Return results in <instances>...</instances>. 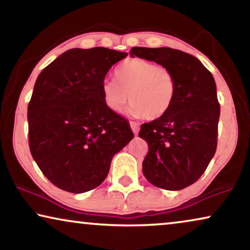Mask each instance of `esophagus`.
I'll list each match as a JSON object with an SVG mask.
<instances>
[{"mask_svg":"<svg viewBox=\"0 0 250 250\" xmlns=\"http://www.w3.org/2000/svg\"><path fill=\"white\" fill-rule=\"evenodd\" d=\"M129 125H131V128H132L133 133H134V134H138V132H139V129H140V124H139V123L129 122Z\"/></svg>","mask_w":250,"mask_h":250,"instance_id":"esophagus-1","label":"esophagus"}]
</instances>
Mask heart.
Masks as SVG:
<instances>
[{"label":"heart","instance_id":"obj_1","mask_svg":"<svg viewBox=\"0 0 250 250\" xmlns=\"http://www.w3.org/2000/svg\"><path fill=\"white\" fill-rule=\"evenodd\" d=\"M115 80L101 84L104 104L114 112L124 110L129 95L131 114L152 121L165 116L175 101V76L167 67L152 61L126 60L115 69Z\"/></svg>","mask_w":250,"mask_h":250}]
</instances>
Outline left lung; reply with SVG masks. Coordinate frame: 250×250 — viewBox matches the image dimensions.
<instances>
[{"label":"left lung","mask_w":250,"mask_h":250,"mask_svg":"<svg viewBox=\"0 0 250 250\" xmlns=\"http://www.w3.org/2000/svg\"><path fill=\"white\" fill-rule=\"evenodd\" d=\"M132 57L155 61L175 76L177 93L165 116L141 125L148 143L143 175L153 186L181 190L206 170L217 146L220 104L209 70L183 51L170 47H132Z\"/></svg>","instance_id":"obj_1"}]
</instances>
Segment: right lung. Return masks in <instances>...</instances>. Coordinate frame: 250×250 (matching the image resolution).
I'll list each match as a JSON object with an SVG mask.
<instances>
[{
    "mask_svg": "<svg viewBox=\"0 0 250 250\" xmlns=\"http://www.w3.org/2000/svg\"><path fill=\"white\" fill-rule=\"evenodd\" d=\"M126 57L105 47L70 49L37 77L27 109L29 149L61 190L83 193L100 186L112 157L134 138L101 94L108 70Z\"/></svg>",
    "mask_w": 250,
    "mask_h": 250,
    "instance_id": "obj_1",
    "label": "right lung"
}]
</instances>
